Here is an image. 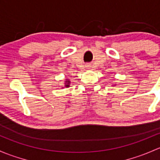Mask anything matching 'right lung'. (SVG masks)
Here are the masks:
<instances>
[{"label": "right lung", "mask_w": 160, "mask_h": 160, "mask_svg": "<svg viewBox=\"0 0 160 160\" xmlns=\"http://www.w3.org/2000/svg\"><path fill=\"white\" fill-rule=\"evenodd\" d=\"M70 83H71V81L68 79H65V82H64V85H65V87H66V88H68L69 86H70ZM62 88H64V87H62Z\"/></svg>", "instance_id": "add662e5"}]
</instances>
